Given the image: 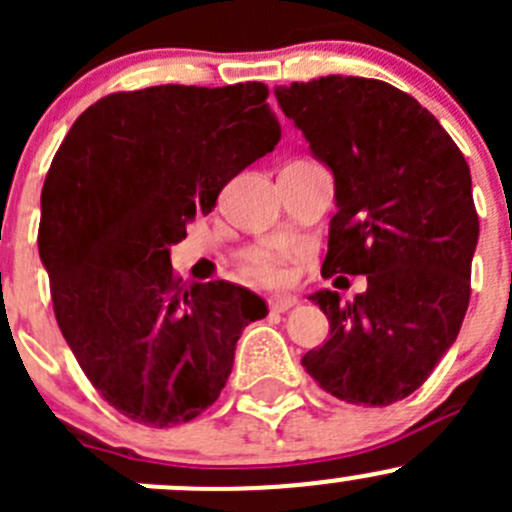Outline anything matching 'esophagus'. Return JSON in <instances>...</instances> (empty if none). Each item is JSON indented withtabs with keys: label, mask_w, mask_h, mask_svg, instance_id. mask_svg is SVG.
Segmentation results:
<instances>
[{
	"label": "esophagus",
	"mask_w": 512,
	"mask_h": 512,
	"mask_svg": "<svg viewBox=\"0 0 512 512\" xmlns=\"http://www.w3.org/2000/svg\"><path fill=\"white\" fill-rule=\"evenodd\" d=\"M267 304H270L272 312H289L292 307H297L299 299L297 297H272Z\"/></svg>",
	"instance_id": "1"
}]
</instances>
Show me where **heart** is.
Wrapping results in <instances>:
<instances>
[{
	"mask_svg": "<svg viewBox=\"0 0 512 512\" xmlns=\"http://www.w3.org/2000/svg\"><path fill=\"white\" fill-rule=\"evenodd\" d=\"M245 260L247 272H250L255 280L265 282V285H282L287 282V260H285V252L280 247H272V245H260V247H252L242 255Z\"/></svg>",
	"mask_w": 512,
	"mask_h": 512,
	"instance_id": "obj_1",
	"label": "heart"
}]
</instances>
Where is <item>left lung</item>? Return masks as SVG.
<instances>
[{"mask_svg": "<svg viewBox=\"0 0 512 512\" xmlns=\"http://www.w3.org/2000/svg\"><path fill=\"white\" fill-rule=\"evenodd\" d=\"M275 98L334 175L322 275H366L354 302L332 289L309 297L329 339L302 366L337 399L389 406L461 332L478 245L471 168L436 116L386 81L322 76L275 86Z\"/></svg>", "mask_w": 512, "mask_h": 512, "instance_id": "obj_1", "label": "left lung"}]
</instances>
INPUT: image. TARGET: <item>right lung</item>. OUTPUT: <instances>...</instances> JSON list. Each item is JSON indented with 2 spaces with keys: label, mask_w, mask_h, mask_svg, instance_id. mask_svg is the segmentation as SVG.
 <instances>
[{
  "label": "right lung",
  "mask_w": 512,
  "mask_h": 512,
  "mask_svg": "<svg viewBox=\"0 0 512 512\" xmlns=\"http://www.w3.org/2000/svg\"><path fill=\"white\" fill-rule=\"evenodd\" d=\"M260 81L103 96L56 151L41 190L39 257L56 322L98 394L146 426L213 406L265 299L232 282L180 287L170 245L227 180L275 151Z\"/></svg>",
  "instance_id": "1"
}]
</instances>
